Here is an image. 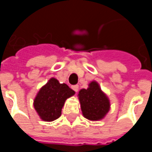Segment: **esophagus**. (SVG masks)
I'll return each mask as SVG.
<instances>
[{"instance_id": "esophagus-1", "label": "esophagus", "mask_w": 152, "mask_h": 152, "mask_svg": "<svg viewBox=\"0 0 152 152\" xmlns=\"http://www.w3.org/2000/svg\"><path fill=\"white\" fill-rule=\"evenodd\" d=\"M72 89L75 91V92H77L79 90V86L78 85H76V86H72Z\"/></svg>"}]
</instances>
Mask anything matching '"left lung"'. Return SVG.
Returning a JSON list of instances; mask_svg holds the SVG:
<instances>
[{
    "label": "left lung",
    "mask_w": 152,
    "mask_h": 152,
    "mask_svg": "<svg viewBox=\"0 0 152 152\" xmlns=\"http://www.w3.org/2000/svg\"><path fill=\"white\" fill-rule=\"evenodd\" d=\"M78 95L83 115L87 119L99 121L108 112L110 109L108 99L96 81L90 83L87 89L80 90Z\"/></svg>",
    "instance_id": "obj_1"
}]
</instances>
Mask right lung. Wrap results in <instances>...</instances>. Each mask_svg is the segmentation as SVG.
<instances>
[{"label":"right lung","mask_w":152,"mask_h":152,"mask_svg":"<svg viewBox=\"0 0 152 152\" xmlns=\"http://www.w3.org/2000/svg\"><path fill=\"white\" fill-rule=\"evenodd\" d=\"M75 91L66 84H60L54 78L44 86L34 100V107L45 121H53L60 117L66 99L74 95Z\"/></svg>","instance_id":"1"}]
</instances>
